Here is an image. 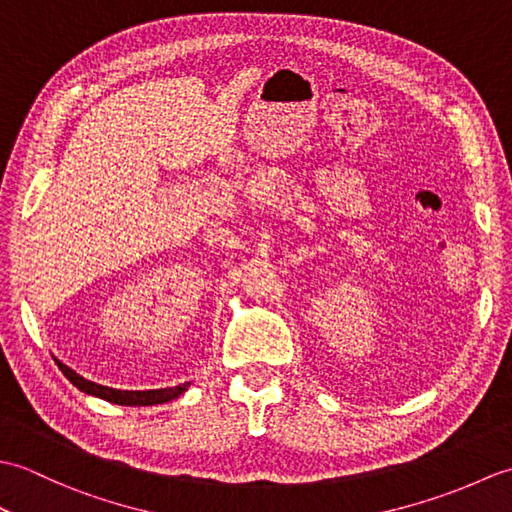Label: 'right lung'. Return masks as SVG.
Masks as SVG:
<instances>
[{
    "label": "right lung",
    "mask_w": 512,
    "mask_h": 512,
    "mask_svg": "<svg viewBox=\"0 0 512 512\" xmlns=\"http://www.w3.org/2000/svg\"><path fill=\"white\" fill-rule=\"evenodd\" d=\"M59 369L63 372V376L70 380L74 387H79L81 391L96 398H103L107 402H114V405H127V407H147V405H162V402H169L173 398H178L180 394L187 391L189 383L178 385V387H165V389H145V391H123V389H112L105 387L99 383H92V380L83 378L70 369L68 365H63L61 361H57Z\"/></svg>",
    "instance_id": "1"
}]
</instances>
